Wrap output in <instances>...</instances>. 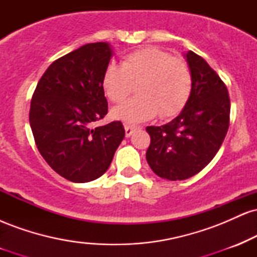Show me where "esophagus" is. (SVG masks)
Returning a JSON list of instances; mask_svg holds the SVG:
<instances>
[{"instance_id": "1", "label": "esophagus", "mask_w": 257, "mask_h": 257, "mask_svg": "<svg viewBox=\"0 0 257 257\" xmlns=\"http://www.w3.org/2000/svg\"><path fill=\"white\" fill-rule=\"evenodd\" d=\"M124 129H125V137L129 138L131 135L134 133L135 131H138L139 126H135V125H129V124H125L124 125Z\"/></svg>"}]
</instances>
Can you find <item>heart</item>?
Listing matches in <instances>:
<instances>
[{"instance_id": "b5f03b06", "label": "heart", "mask_w": 257, "mask_h": 257, "mask_svg": "<svg viewBox=\"0 0 257 257\" xmlns=\"http://www.w3.org/2000/svg\"><path fill=\"white\" fill-rule=\"evenodd\" d=\"M138 84V96L112 110L113 118L141 123L156 117H174L184 110L192 93V72L184 60L157 47L138 49L110 63L101 77L104 93L112 102H122Z\"/></svg>"}]
</instances>
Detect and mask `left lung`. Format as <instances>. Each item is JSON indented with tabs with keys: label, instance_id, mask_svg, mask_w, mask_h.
<instances>
[{
	"label": "left lung",
	"instance_id": "1",
	"mask_svg": "<svg viewBox=\"0 0 257 257\" xmlns=\"http://www.w3.org/2000/svg\"><path fill=\"white\" fill-rule=\"evenodd\" d=\"M192 72V93L176 118L147 126L151 144L146 159L153 173L170 181L204 169L222 145L229 126L228 90L208 63L192 51L185 54Z\"/></svg>",
	"mask_w": 257,
	"mask_h": 257
}]
</instances>
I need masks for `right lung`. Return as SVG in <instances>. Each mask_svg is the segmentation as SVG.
<instances>
[{"label": "right lung", "instance_id": "add662e5", "mask_svg": "<svg viewBox=\"0 0 257 257\" xmlns=\"http://www.w3.org/2000/svg\"><path fill=\"white\" fill-rule=\"evenodd\" d=\"M111 57L108 43L84 44L52 63L32 95L29 119L38 151L69 181L100 178L125 135L119 120L91 126L107 113L101 77Z\"/></svg>", "mask_w": 257, "mask_h": 257}]
</instances>
